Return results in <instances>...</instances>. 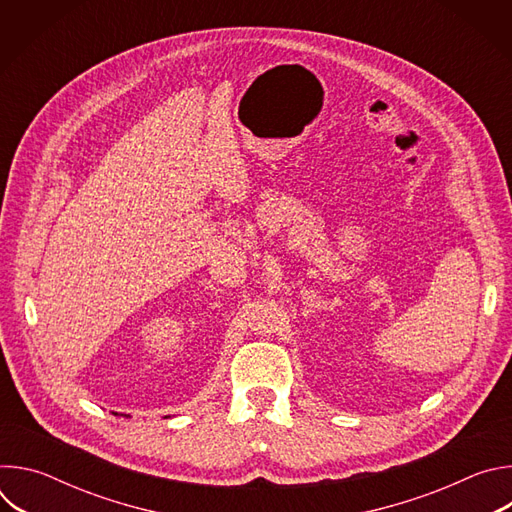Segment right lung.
Returning <instances> with one entry per match:
<instances>
[{"instance_id": "1", "label": "right lung", "mask_w": 512, "mask_h": 512, "mask_svg": "<svg viewBox=\"0 0 512 512\" xmlns=\"http://www.w3.org/2000/svg\"><path fill=\"white\" fill-rule=\"evenodd\" d=\"M115 415H117V413H115Z\"/></svg>"}]
</instances>
